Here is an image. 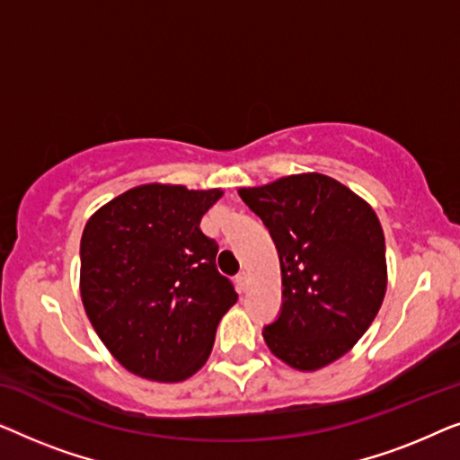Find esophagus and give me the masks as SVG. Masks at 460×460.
Masks as SVG:
<instances>
[{
  "instance_id": "1",
  "label": "esophagus",
  "mask_w": 460,
  "mask_h": 460,
  "mask_svg": "<svg viewBox=\"0 0 460 460\" xmlns=\"http://www.w3.org/2000/svg\"><path fill=\"white\" fill-rule=\"evenodd\" d=\"M236 287H238V291H247V287H249V274L247 272H241L236 276Z\"/></svg>"
}]
</instances>
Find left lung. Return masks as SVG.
<instances>
[{
  "label": "left lung",
  "instance_id": "obj_1",
  "mask_svg": "<svg viewBox=\"0 0 460 460\" xmlns=\"http://www.w3.org/2000/svg\"><path fill=\"white\" fill-rule=\"evenodd\" d=\"M276 244L282 310L263 326L270 351L291 368L318 370L348 354L387 288L385 236L367 200L323 173L241 188Z\"/></svg>",
  "mask_w": 460,
  "mask_h": 460
}]
</instances>
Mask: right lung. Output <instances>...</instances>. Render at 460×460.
Instances as JSON below:
<instances>
[{
	"label": "right lung",
	"instance_id": "obj_1",
	"mask_svg": "<svg viewBox=\"0 0 460 460\" xmlns=\"http://www.w3.org/2000/svg\"><path fill=\"white\" fill-rule=\"evenodd\" d=\"M219 188L144 184L87 219L81 301L106 349L142 379L178 383L211 354L219 320L238 295L217 272V243L200 219Z\"/></svg>",
	"mask_w": 460,
	"mask_h": 460
}]
</instances>
